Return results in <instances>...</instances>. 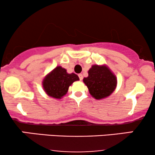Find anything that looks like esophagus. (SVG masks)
<instances>
[{"label": "esophagus", "mask_w": 155, "mask_h": 155, "mask_svg": "<svg viewBox=\"0 0 155 155\" xmlns=\"http://www.w3.org/2000/svg\"><path fill=\"white\" fill-rule=\"evenodd\" d=\"M79 79L80 80H82L83 79V75H82V74H79Z\"/></svg>", "instance_id": "esophagus-1"}]
</instances>
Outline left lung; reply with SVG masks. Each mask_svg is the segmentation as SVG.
Returning <instances> with one entry per match:
<instances>
[{"label": "left lung", "instance_id": "obj_1", "mask_svg": "<svg viewBox=\"0 0 155 155\" xmlns=\"http://www.w3.org/2000/svg\"><path fill=\"white\" fill-rule=\"evenodd\" d=\"M83 81L90 95L97 100L109 96L117 87L116 76L106 65H92Z\"/></svg>", "mask_w": 155, "mask_h": 155}]
</instances>
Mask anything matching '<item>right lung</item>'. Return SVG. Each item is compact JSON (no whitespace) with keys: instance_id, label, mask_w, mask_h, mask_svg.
Returning <instances> with one entry per match:
<instances>
[{"instance_id":"1","label":"right lung","mask_w":155,"mask_h":155,"mask_svg":"<svg viewBox=\"0 0 155 155\" xmlns=\"http://www.w3.org/2000/svg\"><path fill=\"white\" fill-rule=\"evenodd\" d=\"M78 80L76 74H68L65 68L58 66L44 78L43 87L48 95L60 99L67 93L69 86Z\"/></svg>"}]
</instances>
